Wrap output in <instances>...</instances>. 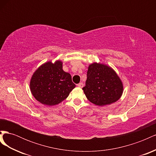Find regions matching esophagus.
<instances>
[{
  "label": "esophagus",
  "instance_id": "obj_1",
  "mask_svg": "<svg viewBox=\"0 0 156 156\" xmlns=\"http://www.w3.org/2000/svg\"><path fill=\"white\" fill-rule=\"evenodd\" d=\"M77 87H79V88H83V86H84V84H83V83H79V84H77Z\"/></svg>",
  "mask_w": 156,
  "mask_h": 156
}]
</instances>
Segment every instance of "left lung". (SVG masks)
Instances as JSON below:
<instances>
[{"label":"left lung","instance_id":"obj_1","mask_svg":"<svg viewBox=\"0 0 156 156\" xmlns=\"http://www.w3.org/2000/svg\"><path fill=\"white\" fill-rule=\"evenodd\" d=\"M85 87L83 88L88 100L99 106L109 105L119 100L123 92L120 78L111 68L101 64L89 66Z\"/></svg>","mask_w":156,"mask_h":156}]
</instances>
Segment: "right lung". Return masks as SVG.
Returning <instances> with one entry per match:
<instances>
[{
    "mask_svg": "<svg viewBox=\"0 0 156 156\" xmlns=\"http://www.w3.org/2000/svg\"><path fill=\"white\" fill-rule=\"evenodd\" d=\"M30 90L36 100L44 105H55L64 101L75 87L72 76L62 69V62L45 63L33 74Z\"/></svg>",
    "mask_w": 156,
    "mask_h": 156,
    "instance_id": "1",
    "label": "right lung"
}]
</instances>
